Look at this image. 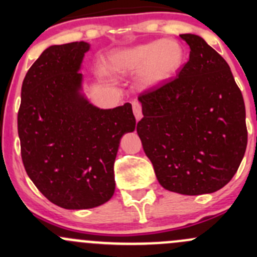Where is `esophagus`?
I'll list each match as a JSON object with an SVG mask.
<instances>
[{"label":"esophagus","mask_w":257,"mask_h":257,"mask_svg":"<svg viewBox=\"0 0 257 257\" xmlns=\"http://www.w3.org/2000/svg\"><path fill=\"white\" fill-rule=\"evenodd\" d=\"M132 105H133V113H134V115H136V119H137V120H139V119L142 118V105H141V103L137 102V100H134V102L132 103Z\"/></svg>","instance_id":"esophagus-1"}]
</instances>
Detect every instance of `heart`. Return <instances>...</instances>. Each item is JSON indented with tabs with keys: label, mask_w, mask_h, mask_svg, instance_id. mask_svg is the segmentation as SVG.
<instances>
[{
	"label": "heart",
	"mask_w": 257,
	"mask_h": 257,
	"mask_svg": "<svg viewBox=\"0 0 257 257\" xmlns=\"http://www.w3.org/2000/svg\"><path fill=\"white\" fill-rule=\"evenodd\" d=\"M185 59L183 46L174 40L149 41L110 54L105 62L113 76L125 77L142 69V82L152 88L178 73Z\"/></svg>",
	"instance_id": "heart-1"
}]
</instances>
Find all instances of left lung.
<instances>
[{"label":"left lung","mask_w":257,"mask_h":257,"mask_svg":"<svg viewBox=\"0 0 257 257\" xmlns=\"http://www.w3.org/2000/svg\"><path fill=\"white\" fill-rule=\"evenodd\" d=\"M177 78L139 95L137 133L164 189L184 195L226 185L247 145L245 103L229 64L196 35Z\"/></svg>","instance_id":"left-lung-1"}]
</instances>
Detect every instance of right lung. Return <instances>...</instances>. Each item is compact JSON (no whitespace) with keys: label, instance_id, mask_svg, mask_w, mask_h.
Listing matches in <instances>:
<instances>
[{"label":"right lung","instance_id":"add662e5","mask_svg":"<svg viewBox=\"0 0 257 257\" xmlns=\"http://www.w3.org/2000/svg\"><path fill=\"white\" fill-rule=\"evenodd\" d=\"M87 42L51 46L26 74L18 110L25 169L38 190L63 209H92L115 190L120 138L136 129L131 103L99 109L82 94Z\"/></svg>","mask_w":257,"mask_h":257}]
</instances>
